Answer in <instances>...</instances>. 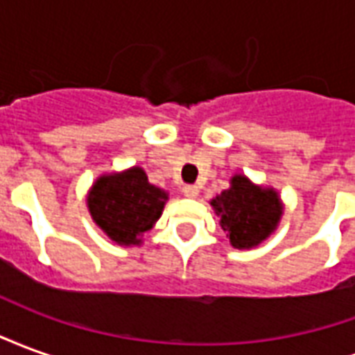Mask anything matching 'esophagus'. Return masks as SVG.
Returning <instances> with one entry per match:
<instances>
[{
    "instance_id": "1",
    "label": "esophagus",
    "mask_w": 355,
    "mask_h": 355,
    "mask_svg": "<svg viewBox=\"0 0 355 355\" xmlns=\"http://www.w3.org/2000/svg\"><path fill=\"white\" fill-rule=\"evenodd\" d=\"M182 193H184L186 198H198L200 188H198L196 184H186V186H182Z\"/></svg>"
}]
</instances>
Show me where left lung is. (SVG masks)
I'll list each match as a JSON object with an SVG mask.
<instances>
[{
  "instance_id": "left-lung-1",
  "label": "left lung",
  "mask_w": 355,
  "mask_h": 355,
  "mask_svg": "<svg viewBox=\"0 0 355 355\" xmlns=\"http://www.w3.org/2000/svg\"><path fill=\"white\" fill-rule=\"evenodd\" d=\"M220 226L236 249H253L277 228L283 205L274 188L253 184L243 175L232 177L230 188L211 200Z\"/></svg>"
}]
</instances>
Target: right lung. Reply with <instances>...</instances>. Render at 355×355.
<instances>
[{
	"label": "right lung",
	"mask_w": 355,
	"mask_h": 355,
	"mask_svg": "<svg viewBox=\"0 0 355 355\" xmlns=\"http://www.w3.org/2000/svg\"><path fill=\"white\" fill-rule=\"evenodd\" d=\"M169 193L150 184L144 171L131 167L96 178L87 207L96 226L117 245H140L162 216Z\"/></svg>",
	"instance_id": "1"
}]
</instances>
